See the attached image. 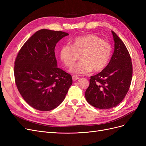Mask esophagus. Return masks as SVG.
<instances>
[{"mask_svg": "<svg viewBox=\"0 0 146 146\" xmlns=\"http://www.w3.org/2000/svg\"><path fill=\"white\" fill-rule=\"evenodd\" d=\"M78 78H79V77L77 76H76V75H73V76H72V80H73V81H76V80H78Z\"/></svg>", "mask_w": 146, "mask_h": 146, "instance_id": "obj_1", "label": "esophagus"}]
</instances>
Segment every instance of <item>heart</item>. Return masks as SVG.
Here are the masks:
<instances>
[{"mask_svg": "<svg viewBox=\"0 0 146 146\" xmlns=\"http://www.w3.org/2000/svg\"><path fill=\"white\" fill-rule=\"evenodd\" d=\"M111 46L108 42L94 34H86L74 39L72 45L63 46L60 51V57L64 65L70 67L82 53L80 62L70 69L76 74H85L92 71L100 72L107 66L111 55Z\"/></svg>", "mask_w": 146, "mask_h": 146, "instance_id": "obj_1", "label": "heart"}]
</instances>
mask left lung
Instances as JSON below:
<instances>
[{
	"label": "left lung",
	"instance_id": "1",
	"mask_svg": "<svg viewBox=\"0 0 146 146\" xmlns=\"http://www.w3.org/2000/svg\"><path fill=\"white\" fill-rule=\"evenodd\" d=\"M114 50L109 63L99 74L91 76L85 92L86 101L93 107L108 110L116 107L129 91L133 74L129 52L124 43L111 31Z\"/></svg>",
	"mask_w": 146,
	"mask_h": 146
}]
</instances>
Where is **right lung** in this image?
<instances>
[{"label":"right lung","instance_id":"add662e5","mask_svg":"<svg viewBox=\"0 0 146 146\" xmlns=\"http://www.w3.org/2000/svg\"><path fill=\"white\" fill-rule=\"evenodd\" d=\"M69 34L41 29L21 47L15 62L16 86L33 108L47 111L62 103L72 84V76L57 67L55 47Z\"/></svg>","mask_w":146,"mask_h":146}]
</instances>
